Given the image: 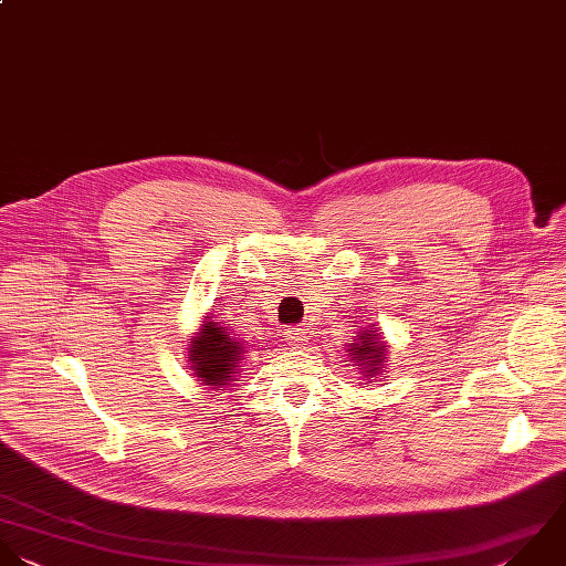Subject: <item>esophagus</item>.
I'll return each mask as SVG.
<instances>
[{"instance_id":"1","label":"esophagus","mask_w":566,"mask_h":566,"mask_svg":"<svg viewBox=\"0 0 566 566\" xmlns=\"http://www.w3.org/2000/svg\"><path fill=\"white\" fill-rule=\"evenodd\" d=\"M286 342H289V346L291 348H304L306 346V342H308V333H306V328H297V326H291V328H286Z\"/></svg>"}]
</instances>
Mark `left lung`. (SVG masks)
<instances>
[{"label":"left lung","mask_w":566,"mask_h":566,"mask_svg":"<svg viewBox=\"0 0 566 566\" xmlns=\"http://www.w3.org/2000/svg\"><path fill=\"white\" fill-rule=\"evenodd\" d=\"M373 333H375V331H373ZM359 339H361V342L350 348V353L357 355L355 359H359V361L368 359L370 366H379V364L384 361V350H386V346H381L379 342H375L377 337H375V335H368V333L359 335ZM368 361H366V364H368ZM373 370H377V368H373ZM373 370H368V373L373 375Z\"/></svg>","instance_id":"obj_1"}]
</instances>
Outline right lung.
<instances>
[{"label": "right lung", "instance_id": "obj_1", "mask_svg": "<svg viewBox=\"0 0 566 566\" xmlns=\"http://www.w3.org/2000/svg\"><path fill=\"white\" fill-rule=\"evenodd\" d=\"M240 342L229 339V335L216 322H207L189 348L196 375L200 377V381H205V386L216 388L229 386L238 368L235 364L240 361Z\"/></svg>", "mask_w": 566, "mask_h": 566}]
</instances>
